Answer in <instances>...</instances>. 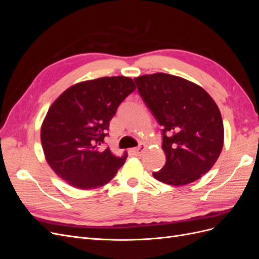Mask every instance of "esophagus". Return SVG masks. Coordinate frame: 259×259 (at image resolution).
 <instances>
[{
	"label": "esophagus",
	"instance_id": "34e87169",
	"mask_svg": "<svg viewBox=\"0 0 259 259\" xmlns=\"http://www.w3.org/2000/svg\"><path fill=\"white\" fill-rule=\"evenodd\" d=\"M146 148H147V146L145 144H142V145H139L137 148L131 149V152L135 155H142L144 153V151L146 150Z\"/></svg>",
	"mask_w": 259,
	"mask_h": 259
}]
</instances>
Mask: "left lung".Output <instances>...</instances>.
I'll list each match as a JSON object with an SVG mask.
<instances>
[{"label":"left lung","mask_w":259,"mask_h":259,"mask_svg":"<svg viewBox=\"0 0 259 259\" xmlns=\"http://www.w3.org/2000/svg\"><path fill=\"white\" fill-rule=\"evenodd\" d=\"M138 92L162 125L166 163L153 177L170 186L198 180L213 167L224 146L218 106L200 85L167 73L134 79Z\"/></svg>","instance_id":"left-lung-1"}]
</instances>
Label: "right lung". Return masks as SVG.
Segmentation results:
<instances>
[{"label": "right lung", "mask_w": 259, "mask_h": 259, "mask_svg": "<svg viewBox=\"0 0 259 259\" xmlns=\"http://www.w3.org/2000/svg\"><path fill=\"white\" fill-rule=\"evenodd\" d=\"M136 85L127 76H105L70 86L54 101L41 126L45 159L77 189L108 184L127 158L103 148L109 122Z\"/></svg>", "instance_id": "right-lung-1"}]
</instances>
